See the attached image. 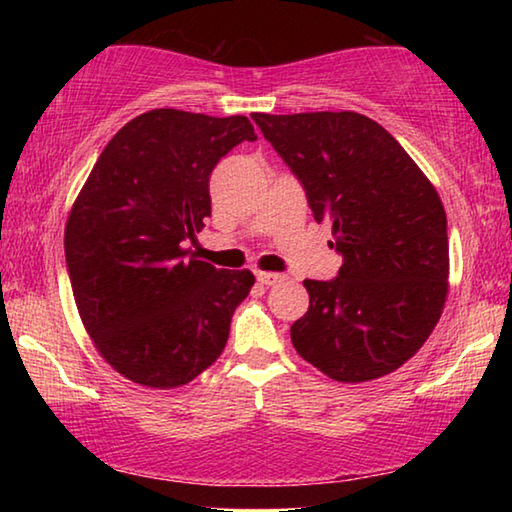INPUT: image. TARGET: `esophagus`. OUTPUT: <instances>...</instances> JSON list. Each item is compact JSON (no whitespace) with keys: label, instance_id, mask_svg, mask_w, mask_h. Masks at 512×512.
<instances>
[{"label":"esophagus","instance_id":"1","mask_svg":"<svg viewBox=\"0 0 512 512\" xmlns=\"http://www.w3.org/2000/svg\"><path fill=\"white\" fill-rule=\"evenodd\" d=\"M257 280L262 282V284H266V287H275V284L284 282V275L282 273H273V271H262V273H257Z\"/></svg>","mask_w":512,"mask_h":512}]
</instances>
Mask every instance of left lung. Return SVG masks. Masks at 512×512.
Segmentation results:
<instances>
[{
    "mask_svg": "<svg viewBox=\"0 0 512 512\" xmlns=\"http://www.w3.org/2000/svg\"><path fill=\"white\" fill-rule=\"evenodd\" d=\"M255 124L332 223L339 277L305 280L307 314L293 348L329 379L384 377L418 352L449 291L447 214L400 142L359 112L264 115Z\"/></svg>",
    "mask_w": 512,
    "mask_h": 512,
    "instance_id": "1",
    "label": "left lung"
}]
</instances>
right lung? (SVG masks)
Masks as SVG:
<instances>
[{
    "mask_svg": "<svg viewBox=\"0 0 512 512\" xmlns=\"http://www.w3.org/2000/svg\"><path fill=\"white\" fill-rule=\"evenodd\" d=\"M255 140L244 115L149 110L112 137L76 196L65 225L76 307L97 352L135 384H189L228 343L255 275L185 246L212 214L216 162Z\"/></svg>",
    "mask_w": 512,
    "mask_h": 512,
    "instance_id": "1",
    "label": "right lung"
}]
</instances>
